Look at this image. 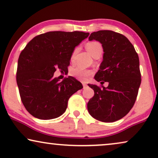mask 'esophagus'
I'll return each instance as SVG.
<instances>
[{
	"mask_svg": "<svg viewBox=\"0 0 158 158\" xmlns=\"http://www.w3.org/2000/svg\"><path fill=\"white\" fill-rule=\"evenodd\" d=\"M83 88H85L86 86H87V84L85 83H83Z\"/></svg>",
	"mask_w": 158,
	"mask_h": 158,
	"instance_id": "1",
	"label": "esophagus"
}]
</instances>
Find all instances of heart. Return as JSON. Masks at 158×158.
<instances>
[{
    "label": "heart",
    "mask_w": 158,
    "mask_h": 158,
    "mask_svg": "<svg viewBox=\"0 0 158 158\" xmlns=\"http://www.w3.org/2000/svg\"><path fill=\"white\" fill-rule=\"evenodd\" d=\"M86 49L89 52V53L93 57H95L97 55H101L103 52V47L100 42H96V41H92V42H88L85 45ZM77 48H75L74 51L73 52L72 55H71V61L74 60L75 53L77 52ZM93 72L90 70L85 69L81 67H76V68H73L70 70V75L72 76L76 77L80 81H85L90 75H92Z\"/></svg>",
    "instance_id": "b5f03b06"
}]
</instances>
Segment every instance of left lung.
I'll return each instance as SVG.
<instances>
[{
    "mask_svg": "<svg viewBox=\"0 0 158 158\" xmlns=\"http://www.w3.org/2000/svg\"><path fill=\"white\" fill-rule=\"evenodd\" d=\"M89 40L101 43L103 61L94 78L106 88L88 86L94 96L88 103L89 114L103 122H114L129 113L135 104L141 84L139 60L132 44L126 36L109 30L93 32Z\"/></svg>",
    "mask_w": 158,
    "mask_h": 158,
    "instance_id": "obj_1",
    "label": "left lung"
}]
</instances>
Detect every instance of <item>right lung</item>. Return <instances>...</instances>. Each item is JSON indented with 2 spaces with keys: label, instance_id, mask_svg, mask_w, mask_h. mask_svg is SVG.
<instances>
[{
  "label": "right lung",
  "instance_id": "1",
  "mask_svg": "<svg viewBox=\"0 0 158 158\" xmlns=\"http://www.w3.org/2000/svg\"><path fill=\"white\" fill-rule=\"evenodd\" d=\"M88 35L83 31L47 32L34 37L21 51L16 82L23 106L34 117H59L66 111L70 97L83 88L75 77L60 82L54 73L57 68L68 70L75 47Z\"/></svg>",
  "mask_w": 158,
  "mask_h": 158
}]
</instances>
